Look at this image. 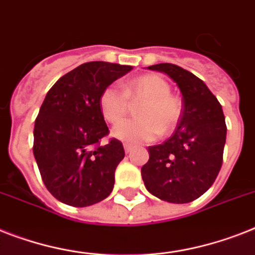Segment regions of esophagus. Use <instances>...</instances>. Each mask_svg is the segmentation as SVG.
I'll list each match as a JSON object with an SVG mask.
<instances>
[{
	"instance_id": "1",
	"label": "esophagus",
	"mask_w": 255,
	"mask_h": 255,
	"mask_svg": "<svg viewBox=\"0 0 255 255\" xmlns=\"http://www.w3.org/2000/svg\"><path fill=\"white\" fill-rule=\"evenodd\" d=\"M123 146H124V150H126V153H129L132 149H133V145H132V144H128V142H124Z\"/></svg>"
}]
</instances>
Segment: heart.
I'll list each match as a JSON object with an SVG mask.
<instances>
[{"label":"heart","instance_id":"obj_1","mask_svg":"<svg viewBox=\"0 0 255 255\" xmlns=\"http://www.w3.org/2000/svg\"><path fill=\"white\" fill-rule=\"evenodd\" d=\"M124 92L115 85L107 86L99 95V109L110 123H117L128 111V98H145L138 109L141 118L126 119L113 128V136L122 141H153L162 132L177 126L182 114L181 99L170 94V86L163 78L145 74L123 85Z\"/></svg>","mask_w":255,"mask_h":255}]
</instances>
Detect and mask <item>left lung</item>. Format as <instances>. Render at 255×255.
Returning <instances> with one entry per match:
<instances>
[{"instance_id": "left-lung-1", "label": "left lung", "mask_w": 255, "mask_h": 255, "mask_svg": "<svg viewBox=\"0 0 255 255\" xmlns=\"http://www.w3.org/2000/svg\"><path fill=\"white\" fill-rule=\"evenodd\" d=\"M148 69L174 81L181 90L183 109L173 136L148 148L142 181L158 199L190 203L212 186L220 171L227 138L223 109L207 85L191 72L169 63Z\"/></svg>"}]
</instances>
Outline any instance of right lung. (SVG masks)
I'll return each mask as SVG.
<instances>
[{
    "instance_id": "1",
    "label": "right lung",
    "mask_w": 255,
    "mask_h": 255,
    "mask_svg": "<svg viewBox=\"0 0 255 255\" xmlns=\"http://www.w3.org/2000/svg\"><path fill=\"white\" fill-rule=\"evenodd\" d=\"M131 70L106 61L85 63L45 95L35 121L34 156L45 187L61 203L93 206L113 191L124 148L117 138L93 148L109 133L99 95Z\"/></svg>"
}]
</instances>
